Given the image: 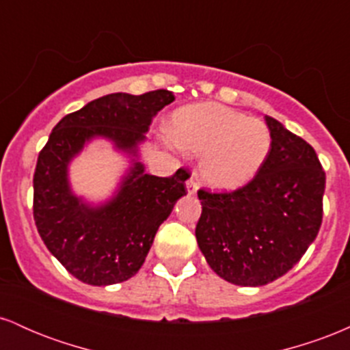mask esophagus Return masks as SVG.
Segmentation results:
<instances>
[{
  "label": "esophagus",
  "instance_id": "esophagus-1",
  "mask_svg": "<svg viewBox=\"0 0 350 350\" xmlns=\"http://www.w3.org/2000/svg\"><path fill=\"white\" fill-rule=\"evenodd\" d=\"M199 189V180H198V176H196V172H192L191 178L187 179V192L189 194H196V191Z\"/></svg>",
  "mask_w": 350,
  "mask_h": 350
}]
</instances>
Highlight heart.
<instances>
[{"label":"heart","instance_id":"obj_1","mask_svg":"<svg viewBox=\"0 0 350 350\" xmlns=\"http://www.w3.org/2000/svg\"><path fill=\"white\" fill-rule=\"evenodd\" d=\"M171 138L180 150L202 156L200 176L208 186L234 191L262 170L271 150L267 123L214 102L196 103L172 115Z\"/></svg>","mask_w":350,"mask_h":350}]
</instances>
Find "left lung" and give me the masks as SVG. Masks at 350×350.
<instances>
[{"mask_svg":"<svg viewBox=\"0 0 350 350\" xmlns=\"http://www.w3.org/2000/svg\"><path fill=\"white\" fill-rule=\"evenodd\" d=\"M271 150L262 170L230 192L199 189L200 252L220 278L263 286L288 273L323 224L326 172L314 148L267 116Z\"/></svg>","mask_w":350,"mask_h":350,"instance_id":"obj_1","label":"left lung"}]
</instances>
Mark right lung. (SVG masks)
Returning <instances> with one entry per match:
<instances>
[{"label": "right lung", "instance_id": "add662e5", "mask_svg": "<svg viewBox=\"0 0 350 350\" xmlns=\"http://www.w3.org/2000/svg\"><path fill=\"white\" fill-rule=\"evenodd\" d=\"M174 100L170 90L110 94L64 116L38 156L33 214L42 242L70 275L94 286L126 281L142 268L156 232L186 192L180 167L170 178L126 176L116 198L92 208L70 192L67 164L94 136L135 152L152 116Z\"/></svg>", "mask_w": 350, "mask_h": 350}]
</instances>
